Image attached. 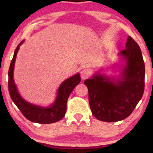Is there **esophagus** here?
<instances>
[{
  "instance_id": "34e87169",
  "label": "esophagus",
  "mask_w": 153,
  "mask_h": 153,
  "mask_svg": "<svg viewBox=\"0 0 153 153\" xmlns=\"http://www.w3.org/2000/svg\"><path fill=\"white\" fill-rule=\"evenodd\" d=\"M80 74H81V79H82V80H84V79H87L88 77L89 76L90 72H89V70H86V69H83V70L81 71Z\"/></svg>"
}]
</instances>
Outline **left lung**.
<instances>
[{
  "label": "left lung",
  "mask_w": 153,
  "mask_h": 153,
  "mask_svg": "<svg viewBox=\"0 0 153 153\" xmlns=\"http://www.w3.org/2000/svg\"><path fill=\"white\" fill-rule=\"evenodd\" d=\"M125 49L118 53L119 61L115 65L119 72L118 75L108 76L101 70L84 81L88 90L92 114L99 120H124L143 96L145 65L141 51L129 36Z\"/></svg>",
  "instance_id": "obj_1"
}]
</instances>
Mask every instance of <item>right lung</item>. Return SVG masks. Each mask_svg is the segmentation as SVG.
<instances>
[{
	"mask_svg": "<svg viewBox=\"0 0 153 153\" xmlns=\"http://www.w3.org/2000/svg\"><path fill=\"white\" fill-rule=\"evenodd\" d=\"M24 42V40L21 42L16 48L8 72V88L11 99L22 114L31 122L40 124H51L58 122L63 118L65 115L67 101L76 85L80 83V74L76 73L62 81L58 88L55 100L49 106L37 105L26 101L20 95L14 79V70L16 55L20 46Z\"/></svg>",
	"mask_w": 153,
	"mask_h": 153,
	"instance_id": "1",
	"label": "right lung"
}]
</instances>
